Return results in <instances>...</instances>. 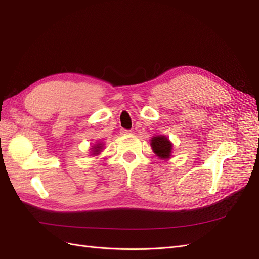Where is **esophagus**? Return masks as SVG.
I'll use <instances>...</instances> for the list:
<instances>
[{
	"mask_svg": "<svg viewBox=\"0 0 259 259\" xmlns=\"http://www.w3.org/2000/svg\"><path fill=\"white\" fill-rule=\"evenodd\" d=\"M131 132L132 131H130V130H121V134L122 135H128V134H131Z\"/></svg>",
	"mask_w": 259,
	"mask_h": 259,
	"instance_id": "1",
	"label": "esophagus"
}]
</instances>
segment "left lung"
Wrapping results in <instances>:
<instances>
[{"instance_id": "8db88e82", "label": "left lung", "mask_w": 259, "mask_h": 259, "mask_svg": "<svg viewBox=\"0 0 259 259\" xmlns=\"http://www.w3.org/2000/svg\"><path fill=\"white\" fill-rule=\"evenodd\" d=\"M151 147L154 153L161 159H168L171 151V144L164 136H155L151 139Z\"/></svg>"}]
</instances>
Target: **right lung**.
Returning <instances> with one entry per match:
<instances>
[{
    "label": "right lung",
    "mask_w": 259,
    "mask_h": 259,
    "mask_svg": "<svg viewBox=\"0 0 259 259\" xmlns=\"http://www.w3.org/2000/svg\"><path fill=\"white\" fill-rule=\"evenodd\" d=\"M100 148H101V146H100V145H97V146L95 147V151H94L95 153H94V154H98V152L100 151Z\"/></svg>",
    "instance_id": "right-lung-1"
}]
</instances>
